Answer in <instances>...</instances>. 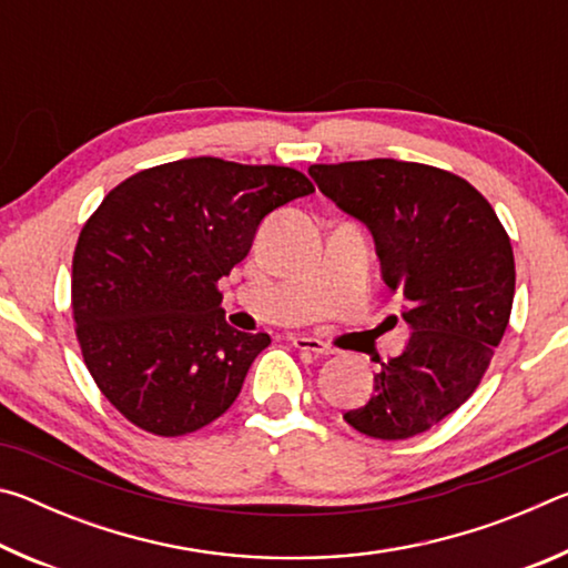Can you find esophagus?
I'll list each match as a JSON object with an SVG mask.
<instances>
[{
	"mask_svg": "<svg viewBox=\"0 0 568 568\" xmlns=\"http://www.w3.org/2000/svg\"><path fill=\"white\" fill-rule=\"evenodd\" d=\"M291 343L295 345L297 351H307V353H315V355L333 353L328 343H323L321 338H311V335H291Z\"/></svg>",
	"mask_w": 568,
	"mask_h": 568,
	"instance_id": "esophagus-1",
	"label": "esophagus"
}]
</instances>
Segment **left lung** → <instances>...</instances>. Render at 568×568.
<instances>
[{"instance_id": "8db88e82", "label": "left lung", "mask_w": 568, "mask_h": 568, "mask_svg": "<svg viewBox=\"0 0 568 568\" xmlns=\"http://www.w3.org/2000/svg\"><path fill=\"white\" fill-rule=\"evenodd\" d=\"M307 172L371 227L413 331L381 363L371 398L343 418L371 438L418 436L464 406L491 365L514 305L511 240L491 203L448 170L378 158Z\"/></svg>"}]
</instances>
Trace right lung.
<instances>
[{
	"label": "right lung",
	"instance_id": "obj_1",
	"mask_svg": "<svg viewBox=\"0 0 568 568\" xmlns=\"http://www.w3.org/2000/svg\"><path fill=\"white\" fill-rule=\"evenodd\" d=\"M313 190L293 168L187 158L104 195L72 255V318L90 376L132 426L187 436L233 406L271 335L230 328L217 281L267 213Z\"/></svg>",
	"mask_w": 568,
	"mask_h": 568
}]
</instances>
